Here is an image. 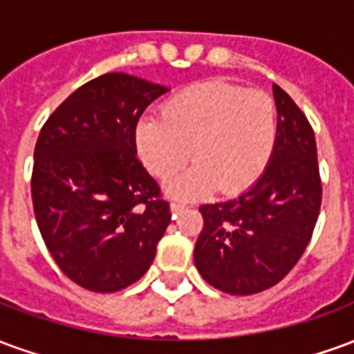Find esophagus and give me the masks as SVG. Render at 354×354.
<instances>
[{
  "label": "esophagus",
  "instance_id": "34e87169",
  "mask_svg": "<svg viewBox=\"0 0 354 354\" xmlns=\"http://www.w3.org/2000/svg\"><path fill=\"white\" fill-rule=\"evenodd\" d=\"M184 210H187V207H185L184 203H178V201H174V203H170V212L176 216V214H182Z\"/></svg>",
  "mask_w": 354,
  "mask_h": 354
}]
</instances>
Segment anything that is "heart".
I'll list each match as a JSON object with an SVG mask.
<instances>
[{"instance_id":"1","label":"heart","mask_w":354,"mask_h":354,"mask_svg":"<svg viewBox=\"0 0 354 354\" xmlns=\"http://www.w3.org/2000/svg\"><path fill=\"white\" fill-rule=\"evenodd\" d=\"M277 132V109L267 94L203 81L165 102L162 117L142 119L136 147L159 178L172 176L193 153L195 165L170 180L167 193L197 199L214 187L225 195L250 187L273 155Z\"/></svg>"}]
</instances>
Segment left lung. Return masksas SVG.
<instances>
[{
  "label": "left lung",
  "mask_w": 354,
  "mask_h": 354,
  "mask_svg": "<svg viewBox=\"0 0 354 354\" xmlns=\"http://www.w3.org/2000/svg\"><path fill=\"white\" fill-rule=\"evenodd\" d=\"M273 155L245 193L203 205V231L195 243V267L214 288L252 296L281 282L311 241L320 212L322 185L317 144L307 117L279 85Z\"/></svg>",
  "instance_id": "left-lung-1"
}]
</instances>
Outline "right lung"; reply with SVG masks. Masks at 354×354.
I'll list each match as a JSON object with an SVG mask.
<instances>
[{
  "mask_svg": "<svg viewBox=\"0 0 354 354\" xmlns=\"http://www.w3.org/2000/svg\"><path fill=\"white\" fill-rule=\"evenodd\" d=\"M165 93L106 73L70 94L39 132L35 222L53 260L81 288L111 294L142 279L170 223L169 203L136 157L140 115Z\"/></svg>",
  "mask_w": 354,
  "mask_h": 354,
  "instance_id": "add662e5",
  "label": "right lung"
}]
</instances>
